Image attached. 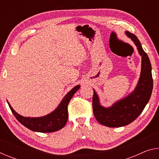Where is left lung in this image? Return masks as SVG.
Here are the masks:
<instances>
[{
	"mask_svg": "<svg viewBox=\"0 0 159 159\" xmlns=\"http://www.w3.org/2000/svg\"><path fill=\"white\" fill-rule=\"evenodd\" d=\"M125 34L134 43L142 56L140 77L135 89L125 98L107 108L100 105L98 95L95 90L93 98V109L97 120L102 125L110 128L122 127L134 121L147 105L153 90L152 65L149 57L144 51L138 37L129 31H125Z\"/></svg>",
	"mask_w": 159,
	"mask_h": 159,
	"instance_id": "8db88e82",
	"label": "left lung"
}]
</instances>
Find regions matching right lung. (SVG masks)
Masks as SVG:
<instances>
[{"label": "right lung", "mask_w": 159, "mask_h": 159, "mask_svg": "<svg viewBox=\"0 0 159 159\" xmlns=\"http://www.w3.org/2000/svg\"><path fill=\"white\" fill-rule=\"evenodd\" d=\"M79 88V85L75 86L66 94L55 111L42 117H24L17 114L12 109L9 102H7L15 118L26 128L30 129L31 130L40 132V133H52V132L60 130L66 125L68 120L67 107H68L69 102Z\"/></svg>", "instance_id": "1"}]
</instances>
